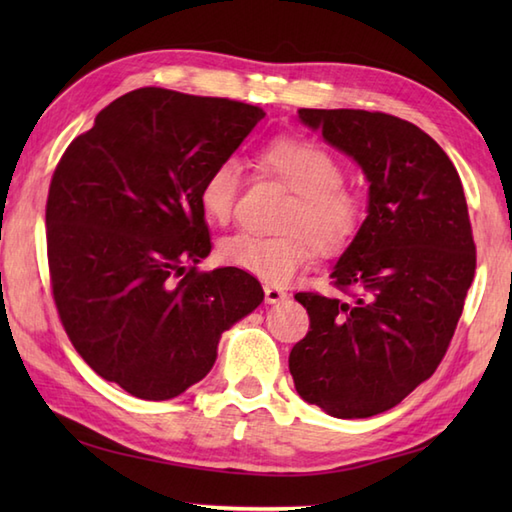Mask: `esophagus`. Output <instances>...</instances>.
<instances>
[{
  "label": "esophagus",
  "mask_w": 512,
  "mask_h": 512,
  "mask_svg": "<svg viewBox=\"0 0 512 512\" xmlns=\"http://www.w3.org/2000/svg\"><path fill=\"white\" fill-rule=\"evenodd\" d=\"M264 292H266V303H270V306H275V303H281L288 299L286 292L281 288H275V286H266Z\"/></svg>",
  "instance_id": "1"
}]
</instances>
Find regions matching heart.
Returning <instances> with one entry per match:
<instances>
[{
	"label": "heart",
	"mask_w": 512,
	"mask_h": 512,
	"mask_svg": "<svg viewBox=\"0 0 512 512\" xmlns=\"http://www.w3.org/2000/svg\"><path fill=\"white\" fill-rule=\"evenodd\" d=\"M259 165L297 193L284 217L290 231L264 237L237 233L220 244L228 266L268 284H286L308 262L312 244L336 250L350 239L363 217L361 198L341 184L343 169L328 149L303 138H277L259 154ZM242 173L235 160H222L200 184V206L213 222L233 215Z\"/></svg>",
	"instance_id": "heart-1"
}]
</instances>
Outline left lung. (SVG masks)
I'll return each instance as SVG.
<instances>
[{"label": "left lung", "mask_w": 512, "mask_h": 512, "mask_svg": "<svg viewBox=\"0 0 512 512\" xmlns=\"http://www.w3.org/2000/svg\"><path fill=\"white\" fill-rule=\"evenodd\" d=\"M299 121L361 167L367 217L332 268L350 297L299 292L310 332L288 365L297 394L334 418L396 407L447 352L475 275L462 180L442 147L402 118L299 110Z\"/></svg>", "instance_id": "left-lung-1"}]
</instances>
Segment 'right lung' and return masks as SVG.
<instances>
[{
  "mask_svg": "<svg viewBox=\"0 0 512 512\" xmlns=\"http://www.w3.org/2000/svg\"><path fill=\"white\" fill-rule=\"evenodd\" d=\"M255 105L140 88L76 136L46 204L52 295L76 352L143 400L211 372L222 332L264 301L259 281L211 253L200 184L262 121Z\"/></svg>",
  "mask_w": 512,
  "mask_h": 512,
  "instance_id": "1",
  "label": "right lung"
}]
</instances>
